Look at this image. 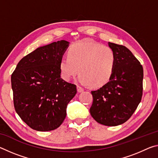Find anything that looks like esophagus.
<instances>
[{
    "instance_id": "34e87169",
    "label": "esophagus",
    "mask_w": 158,
    "mask_h": 158,
    "mask_svg": "<svg viewBox=\"0 0 158 158\" xmlns=\"http://www.w3.org/2000/svg\"><path fill=\"white\" fill-rule=\"evenodd\" d=\"M84 89H83L82 87L80 86V85H77V90H78L79 93H81V92H83L84 91Z\"/></svg>"
}]
</instances>
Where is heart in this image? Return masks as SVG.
<instances>
[{
	"mask_svg": "<svg viewBox=\"0 0 158 158\" xmlns=\"http://www.w3.org/2000/svg\"><path fill=\"white\" fill-rule=\"evenodd\" d=\"M116 56L111 47L90 39H84L74 43L68 51V57L60 59L61 74L69 80L81 73L78 81L83 85L91 84L101 87L111 79L116 66Z\"/></svg>",
	"mask_w": 158,
	"mask_h": 158,
	"instance_id": "obj_1",
	"label": "heart"
}]
</instances>
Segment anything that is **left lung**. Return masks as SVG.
<instances>
[{"label": "left lung", "instance_id": "1", "mask_svg": "<svg viewBox=\"0 0 158 158\" xmlns=\"http://www.w3.org/2000/svg\"><path fill=\"white\" fill-rule=\"evenodd\" d=\"M116 56L109 81L91 91L90 113L96 121L106 126L126 122L140 103L143 92V67L132 53L123 45L108 42Z\"/></svg>", "mask_w": 158, "mask_h": 158}]
</instances>
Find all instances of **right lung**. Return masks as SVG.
<instances>
[{"instance_id": "right-lung-1", "label": "right lung", "mask_w": 158, "mask_h": 158, "mask_svg": "<svg viewBox=\"0 0 158 158\" xmlns=\"http://www.w3.org/2000/svg\"><path fill=\"white\" fill-rule=\"evenodd\" d=\"M69 42L60 40L37 48L17 64L11 76L15 111L32 129H56L66 117L76 85L60 77V61Z\"/></svg>"}]
</instances>
